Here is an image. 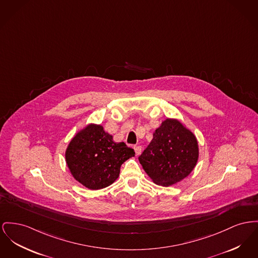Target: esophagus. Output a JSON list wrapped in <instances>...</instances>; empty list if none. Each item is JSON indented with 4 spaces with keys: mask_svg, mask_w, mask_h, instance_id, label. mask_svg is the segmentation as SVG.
Instances as JSON below:
<instances>
[{
    "mask_svg": "<svg viewBox=\"0 0 258 258\" xmlns=\"http://www.w3.org/2000/svg\"><path fill=\"white\" fill-rule=\"evenodd\" d=\"M134 149H135V151H136V154H137V156L138 155H140V153H141V147L140 146H134Z\"/></svg>",
    "mask_w": 258,
    "mask_h": 258,
    "instance_id": "34e87169",
    "label": "esophagus"
}]
</instances>
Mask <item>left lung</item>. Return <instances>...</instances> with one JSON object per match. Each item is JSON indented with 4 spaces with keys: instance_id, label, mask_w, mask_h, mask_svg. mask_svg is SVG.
<instances>
[{
    "instance_id": "obj_1",
    "label": "left lung",
    "mask_w": 258,
    "mask_h": 258,
    "mask_svg": "<svg viewBox=\"0 0 258 258\" xmlns=\"http://www.w3.org/2000/svg\"><path fill=\"white\" fill-rule=\"evenodd\" d=\"M138 160L155 184L171 186L186 178L196 167L197 137L181 121L167 118L156 128Z\"/></svg>"
}]
</instances>
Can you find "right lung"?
<instances>
[{
	"label": "right lung",
	"instance_id": "add662e5",
	"mask_svg": "<svg viewBox=\"0 0 258 258\" xmlns=\"http://www.w3.org/2000/svg\"><path fill=\"white\" fill-rule=\"evenodd\" d=\"M135 155L123 142H115L103 125L89 123L70 140L65 161L75 180L90 190H99L116 181L121 165Z\"/></svg>",
	"mask_w": 258,
	"mask_h": 258
}]
</instances>
